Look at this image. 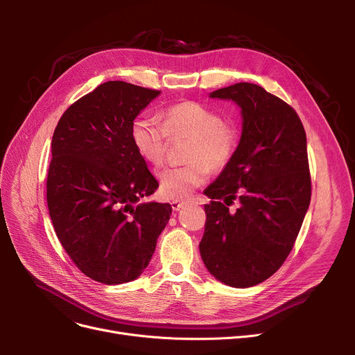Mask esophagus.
Instances as JSON below:
<instances>
[{"label":"esophagus","mask_w":355,"mask_h":355,"mask_svg":"<svg viewBox=\"0 0 355 355\" xmlns=\"http://www.w3.org/2000/svg\"><path fill=\"white\" fill-rule=\"evenodd\" d=\"M185 206H187V202H185V201H178V200L171 201V207H173L174 211H178V210L184 209Z\"/></svg>","instance_id":"1"}]
</instances>
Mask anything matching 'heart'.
<instances>
[{
	"instance_id": "obj_1",
	"label": "heart",
	"mask_w": 355,
	"mask_h": 355,
	"mask_svg": "<svg viewBox=\"0 0 355 355\" xmlns=\"http://www.w3.org/2000/svg\"><path fill=\"white\" fill-rule=\"evenodd\" d=\"M162 119L164 125L155 118H137L130 126V139L139 157L151 165L164 161L168 137L190 139L185 154L189 164L165 168L158 174L164 197L189 198L207 181L209 167L220 171L230 164L237 151L239 132L217 110L198 102H182L168 107Z\"/></svg>"
}]
</instances>
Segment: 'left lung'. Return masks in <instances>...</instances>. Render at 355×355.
<instances>
[{
  "label": "left lung",
  "mask_w": 355,
  "mask_h": 355,
  "mask_svg": "<svg viewBox=\"0 0 355 355\" xmlns=\"http://www.w3.org/2000/svg\"><path fill=\"white\" fill-rule=\"evenodd\" d=\"M210 98L240 107L241 137L230 164L204 190L211 201L200 254L217 281L250 288L282 266L308 211L306 135L296 112L257 85L236 83ZM236 198L241 206L230 214Z\"/></svg>",
  "instance_id": "left-lung-1"
}]
</instances>
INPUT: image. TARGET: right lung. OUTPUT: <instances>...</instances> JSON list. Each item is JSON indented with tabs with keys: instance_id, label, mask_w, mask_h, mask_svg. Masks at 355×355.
I'll list each match as a JSON object with an SVG mask.
<instances>
[{
	"instance_id": "add662e5",
	"label": "right lung",
	"mask_w": 355,
	"mask_h": 355,
	"mask_svg": "<svg viewBox=\"0 0 355 355\" xmlns=\"http://www.w3.org/2000/svg\"><path fill=\"white\" fill-rule=\"evenodd\" d=\"M159 90L121 80L99 85L64 112L51 139L47 206L63 249L105 285L137 279L171 216L144 202L158 181L130 139V126Z\"/></svg>"
}]
</instances>
